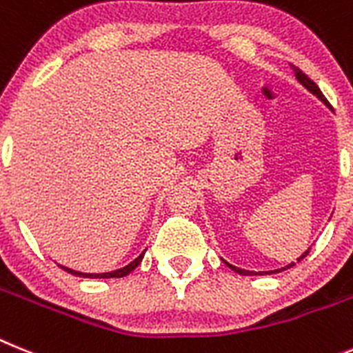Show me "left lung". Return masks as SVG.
<instances>
[{
    "instance_id": "left-lung-1",
    "label": "left lung",
    "mask_w": 353,
    "mask_h": 353,
    "mask_svg": "<svg viewBox=\"0 0 353 353\" xmlns=\"http://www.w3.org/2000/svg\"><path fill=\"white\" fill-rule=\"evenodd\" d=\"M293 70H295V76H296V79H299L300 83L304 85V87L307 88L309 92H312V94H314V96H316L318 99H321V101H323L325 104H329V103H327V99H325V96H323V94H321V90H320V88H318V85L314 83V81H312V79H309V78H307V74H304V72H302V70H300L299 67H295V65H293ZM307 254H309V250H305V252L302 254V256H300L299 259H296V263H299V261H302V259H304V257L307 256ZM223 263H225V265H228L229 268H231V270H234L236 274H240V275H257L256 272H249V270H241V268H236V266L229 265L228 261H223ZM291 266H295V263H291V265H288L286 268L275 270V272H263V274H279V272H283V270H288V268H291Z\"/></svg>"
}]
</instances>
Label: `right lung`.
I'll use <instances>...</instances> for the list:
<instances>
[{"label":"right lung","instance_id":"add662e5","mask_svg":"<svg viewBox=\"0 0 353 353\" xmlns=\"http://www.w3.org/2000/svg\"><path fill=\"white\" fill-rule=\"evenodd\" d=\"M143 254H145V250H143L142 254H140L134 261H131L130 265H125L124 268H119V270H113V272H106V274H81V272H76V270H70V268H65V266H62L65 272H69V274L72 275H79V277H90V279H110V277H124V275L131 274L137 266L140 265V261H142Z\"/></svg>","mask_w":353,"mask_h":353}]
</instances>
